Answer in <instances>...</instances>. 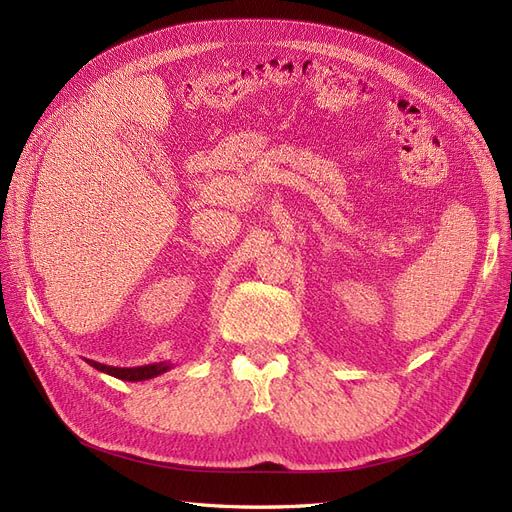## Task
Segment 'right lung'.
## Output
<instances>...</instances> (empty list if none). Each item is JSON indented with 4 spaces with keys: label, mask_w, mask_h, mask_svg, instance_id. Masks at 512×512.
<instances>
[{
    "label": "right lung",
    "mask_w": 512,
    "mask_h": 512,
    "mask_svg": "<svg viewBox=\"0 0 512 512\" xmlns=\"http://www.w3.org/2000/svg\"><path fill=\"white\" fill-rule=\"evenodd\" d=\"M85 361L91 367H96L98 371H102V374H108V376L119 378V380H128V382H141V380L156 378V376L164 374V371L173 367V363H166V361L141 365V367H111V365H104V363H98V361H89V359H85Z\"/></svg>",
    "instance_id": "right-lung-1"
}]
</instances>
